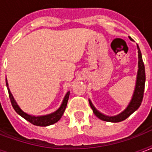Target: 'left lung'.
Returning a JSON list of instances; mask_svg holds the SVG:
<instances>
[{"label":"left lung","instance_id":"1","mask_svg":"<svg viewBox=\"0 0 152 152\" xmlns=\"http://www.w3.org/2000/svg\"><path fill=\"white\" fill-rule=\"evenodd\" d=\"M130 39H132L130 38ZM137 49H138V57H139V61H138V72H137V83H136V88H135L134 94L132 96V99L129 104V106L122 113L118 114L117 116L113 117H109L99 113L96 109L94 107V106L91 103V102L89 100L90 106L92 109L93 112L95 114V116L99 119L105 121H110V122H120L122 121L125 120L126 118H129L134 111H136L139 108L140 104L143 100L144 91V85H145V69H144V64L142 59V55L139 46L137 45Z\"/></svg>","mask_w":152,"mask_h":152}]
</instances>
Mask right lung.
Returning a JSON list of instances; mask_svg holds the SVG:
<instances>
[{"label": "right lung", "instance_id": "1", "mask_svg": "<svg viewBox=\"0 0 152 152\" xmlns=\"http://www.w3.org/2000/svg\"><path fill=\"white\" fill-rule=\"evenodd\" d=\"M6 86H7V88H8V96H9V99H10L11 103H12L13 109L15 110V112L19 115H20L22 118L26 119L27 121H29L30 123H31L33 125H37V126H48V125H53V124H54V123H56L61 119V116L63 115V113H64V110H65V108H66L67 106V102H68V100H69V91H68L65 96H64V100H63V102H62L61 107L57 111H55L54 113L48 114V115L35 117V116L29 115V114L24 113L20 108V106L17 105L16 102L15 101L12 95V93H11L10 90H9V88H8V83L7 82V79H6Z\"/></svg>", "mask_w": 152, "mask_h": 152}]
</instances>
